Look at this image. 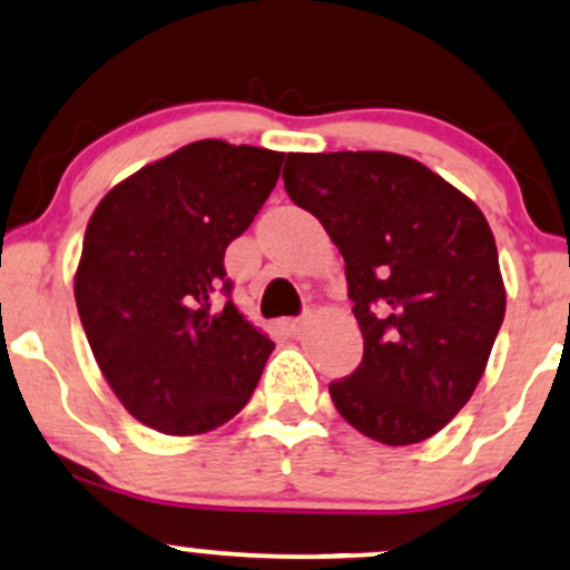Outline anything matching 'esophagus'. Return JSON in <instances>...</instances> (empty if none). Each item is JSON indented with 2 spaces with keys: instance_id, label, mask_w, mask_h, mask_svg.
I'll return each instance as SVG.
<instances>
[{
  "instance_id": "1",
  "label": "esophagus",
  "mask_w": 570,
  "mask_h": 570,
  "mask_svg": "<svg viewBox=\"0 0 570 570\" xmlns=\"http://www.w3.org/2000/svg\"><path fill=\"white\" fill-rule=\"evenodd\" d=\"M303 326H305V318H284V322H281V330H284L289 337H297L299 332H303Z\"/></svg>"
}]
</instances>
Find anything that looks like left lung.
<instances>
[{
	"instance_id": "8db88e82",
	"label": "left lung",
	"mask_w": 570,
	"mask_h": 570,
	"mask_svg": "<svg viewBox=\"0 0 570 570\" xmlns=\"http://www.w3.org/2000/svg\"><path fill=\"white\" fill-rule=\"evenodd\" d=\"M284 187L343 254L364 337L330 383L337 412L375 442L429 440L472 399L507 311L485 214L394 153H289Z\"/></svg>"
}]
</instances>
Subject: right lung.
Segmentation results:
<instances>
[{"label": "right lung", "instance_id": "1", "mask_svg": "<svg viewBox=\"0 0 570 570\" xmlns=\"http://www.w3.org/2000/svg\"><path fill=\"white\" fill-rule=\"evenodd\" d=\"M284 153L193 141L96 206L75 299L98 370L136 421L171 436L219 429L246 407L273 340L227 299L225 248L276 187Z\"/></svg>", "mask_w": 570, "mask_h": 570}]
</instances>
